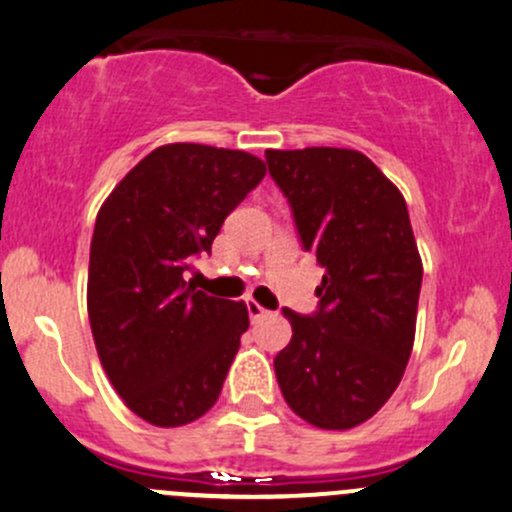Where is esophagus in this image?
<instances>
[{"mask_svg": "<svg viewBox=\"0 0 512 512\" xmlns=\"http://www.w3.org/2000/svg\"><path fill=\"white\" fill-rule=\"evenodd\" d=\"M246 310H249V317H251V322L261 320V317L266 315V310H263V307L258 305L256 300H246Z\"/></svg>", "mask_w": 512, "mask_h": 512, "instance_id": "1", "label": "esophagus"}]
</instances>
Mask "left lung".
<instances>
[{"instance_id": "1", "label": "left lung", "mask_w": 512, "mask_h": 512, "mask_svg": "<svg viewBox=\"0 0 512 512\" xmlns=\"http://www.w3.org/2000/svg\"><path fill=\"white\" fill-rule=\"evenodd\" d=\"M266 163L324 268L312 315L283 307L293 339L273 361L278 386L305 422L351 430L393 395L415 342L422 261L408 205L349 148L266 151Z\"/></svg>"}]
</instances>
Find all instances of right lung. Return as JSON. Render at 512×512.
Instances as JSON below:
<instances>
[{
    "instance_id": "1",
    "label": "right lung",
    "mask_w": 512,
    "mask_h": 512,
    "mask_svg": "<svg viewBox=\"0 0 512 512\" xmlns=\"http://www.w3.org/2000/svg\"><path fill=\"white\" fill-rule=\"evenodd\" d=\"M263 175L251 153L168 144L131 168L97 214L92 337L126 408L151 425H188L222 393L249 310L202 293L185 273Z\"/></svg>"
}]
</instances>
